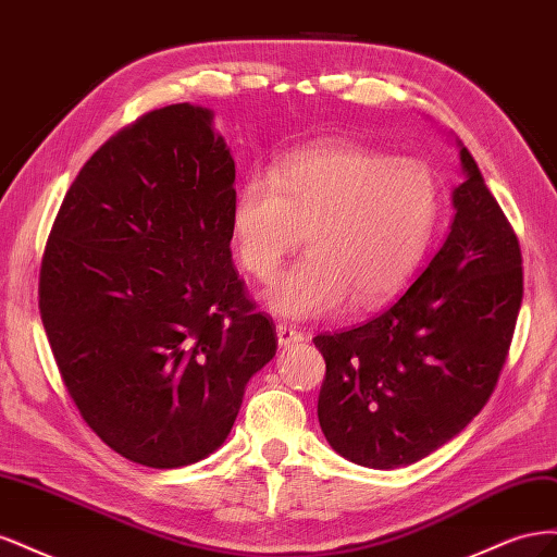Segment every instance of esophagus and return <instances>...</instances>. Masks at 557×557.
I'll use <instances>...</instances> for the list:
<instances>
[{
  "label": "esophagus",
  "instance_id": "obj_1",
  "mask_svg": "<svg viewBox=\"0 0 557 557\" xmlns=\"http://www.w3.org/2000/svg\"><path fill=\"white\" fill-rule=\"evenodd\" d=\"M276 336H278V346H281V348H290V346H295V344L307 339L305 332H299L297 327L283 325V323L276 325Z\"/></svg>",
  "mask_w": 557,
  "mask_h": 557
}]
</instances>
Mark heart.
Returning <instances> with one entry per match:
<instances>
[{
	"instance_id": "obj_1",
	"label": "heart",
	"mask_w": 557,
	"mask_h": 557,
	"mask_svg": "<svg viewBox=\"0 0 557 557\" xmlns=\"http://www.w3.org/2000/svg\"><path fill=\"white\" fill-rule=\"evenodd\" d=\"M442 209L432 164L352 144H315L250 174L232 201L230 237L244 272L272 281L305 232L309 252L264 293L281 318L374 309L423 262Z\"/></svg>"
}]
</instances>
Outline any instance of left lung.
Masks as SVG:
<instances>
[{
	"label": "left lung",
	"mask_w": 557,
	"mask_h": 557,
	"mask_svg": "<svg viewBox=\"0 0 557 557\" xmlns=\"http://www.w3.org/2000/svg\"><path fill=\"white\" fill-rule=\"evenodd\" d=\"M444 246L391 309L318 334V420L346 460L407 467L458 436L491 399L522 301L520 244L469 150Z\"/></svg>",
	"instance_id": "left-lung-1"
}]
</instances>
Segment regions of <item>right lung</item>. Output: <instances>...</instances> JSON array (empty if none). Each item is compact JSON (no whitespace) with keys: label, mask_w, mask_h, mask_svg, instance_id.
<instances>
[{"label":"right lung","mask_w":557,"mask_h":557,"mask_svg":"<svg viewBox=\"0 0 557 557\" xmlns=\"http://www.w3.org/2000/svg\"><path fill=\"white\" fill-rule=\"evenodd\" d=\"M211 123L172 104L111 137L64 195L39 272L66 393L109 448L153 469L221 448L276 356L232 262L234 160Z\"/></svg>","instance_id":"obj_1"}]
</instances>
